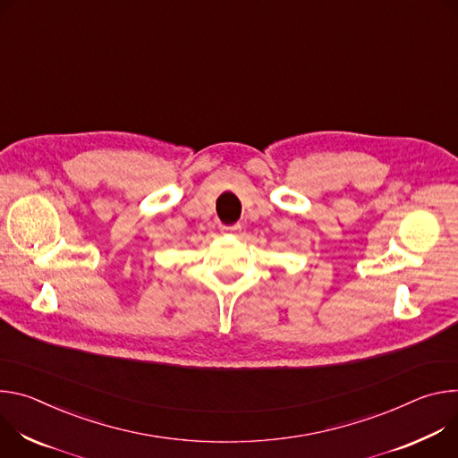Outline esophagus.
Returning <instances> with one entry per match:
<instances>
[{"label": "esophagus", "instance_id": "esophagus-1", "mask_svg": "<svg viewBox=\"0 0 458 458\" xmlns=\"http://www.w3.org/2000/svg\"><path fill=\"white\" fill-rule=\"evenodd\" d=\"M224 231L233 233V234H240L242 233V224H236V225H231V227H224Z\"/></svg>", "mask_w": 458, "mask_h": 458}]
</instances>
